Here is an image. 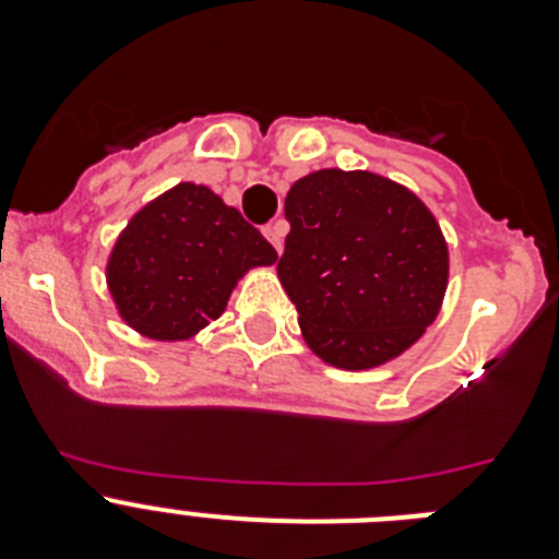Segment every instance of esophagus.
<instances>
[{
  "instance_id": "1",
  "label": "esophagus",
  "mask_w": 559,
  "mask_h": 559,
  "mask_svg": "<svg viewBox=\"0 0 559 559\" xmlns=\"http://www.w3.org/2000/svg\"><path fill=\"white\" fill-rule=\"evenodd\" d=\"M263 235H265V240H269V243L274 246L276 251H283V226H280V224L263 226Z\"/></svg>"
}]
</instances>
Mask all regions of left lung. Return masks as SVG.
<instances>
[{
	"label": "left lung",
	"mask_w": 559,
	"mask_h": 559,
	"mask_svg": "<svg viewBox=\"0 0 559 559\" xmlns=\"http://www.w3.org/2000/svg\"><path fill=\"white\" fill-rule=\"evenodd\" d=\"M276 263L305 341L341 369L408 349L437 319L448 246L426 204L364 170H319L290 187Z\"/></svg>",
	"instance_id": "obj_1"
}]
</instances>
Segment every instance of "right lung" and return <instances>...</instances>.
Masks as SVG:
<instances>
[{"mask_svg": "<svg viewBox=\"0 0 559 559\" xmlns=\"http://www.w3.org/2000/svg\"><path fill=\"white\" fill-rule=\"evenodd\" d=\"M274 246L212 190L179 185L140 210L108 260L120 316L156 341H185L224 313L235 283Z\"/></svg>", "mask_w": 559, "mask_h": 559, "instance_id": "obj_1", "label": "right lung"}]
</instances>
